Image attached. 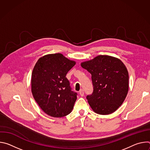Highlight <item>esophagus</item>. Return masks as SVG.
<instances>
[{
  "instance_id": "34e87169",
  "label": "esophagus",
  "mask_w": 150,
  "mask_h": 150,
  "mask_svg": "<svg viewBox=\"0 0 150 150\" xmlns=\"http://www.w3.org/2000/svg\"><path fill=\"white\" fill-rule=\"evenodd\" d=\"M79 94L81 95V96H84V91H83V90L81 89L79 91Z\"/></svg>"
}]
</instances>
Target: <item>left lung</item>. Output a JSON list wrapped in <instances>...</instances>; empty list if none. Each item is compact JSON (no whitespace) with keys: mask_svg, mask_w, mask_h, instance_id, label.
<instances>
[{"mask_svg":"<svg viewBox=\"0 0 150 150\" xmlns=\"http://www.w3.org/2000/svg\"><path fill=\"white\" fill-rule=\"evenodd\" d=\"M81 65L91 74L93 91L87 99L92 109L103 115L115 112L129 88V75L123 62L114 57L100 55Z\"/></svg>","mask_w":150,"mask_h":150,"instance_id":"1","label":"left lung"}]
</instances>
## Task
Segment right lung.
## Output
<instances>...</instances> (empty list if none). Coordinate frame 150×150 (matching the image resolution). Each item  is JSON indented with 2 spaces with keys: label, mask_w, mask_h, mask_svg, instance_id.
<instances>
[{
  "label": "right lung",
  "mask_w": 150,
  "mask_h": 150,
  "mask_svg": "<svg viewBox=\"0 0 150 150\" xmlns=\"http://www.w3.org/2000/svg\"><path fill=\"white\" fill-rule=\"evenodd\" d=\"M75 65L60 53L40 58L31 76V91L40 108L48 115L62 117L73 109L77 93L73 91L66 75Z\"/></svg>",
  "instance_id": "right-lung-1"
}]
</instances>
